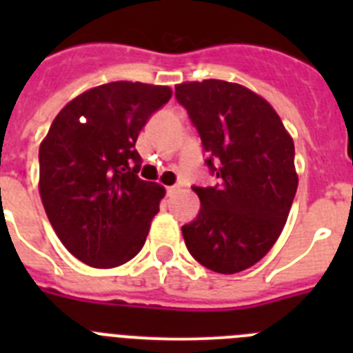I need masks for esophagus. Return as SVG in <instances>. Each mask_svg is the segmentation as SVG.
I'll list each match as a JSON object with an SVG mask.
<instances>
[{
    "mask_svg": "<svg viewBox=\"0 0 353 353\" xmlns=\"http://www.w3.org/2000/svg\"><path fill=\"white\" fill-rule=\"evenodd\" d=\"M166 192H168V196H173V194H176V192H179V185H171V187H168V189H166Z\"/></svg>",
    "mask_w": 353,
    "mask_h": 353,
    "instance_id": "esophagus-1",
    "label": "esophagus"
}]
</instances>
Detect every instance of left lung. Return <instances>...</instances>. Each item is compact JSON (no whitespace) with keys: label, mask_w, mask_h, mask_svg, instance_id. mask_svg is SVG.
I'll use <instances>...</instances> for the list:
<instances>
[{"label":"left lung","mask_w":353,"mask_h":353,"mask_svg":"<svg viewBox=\"0 0 353 353\" xmlns=\"http://www.w3.org/2000/svg\"><path fill=\"white\" fill-rule=\"evenodd\" d=\"M201 136L215 187H192L201 201L182 226L196 261L219 274H235L272 249L288 219L299 176L295 146L276 109L242 84L221 79L174 86Z\"/></svg>","instance_id":"8db88e82"}]
</instances>
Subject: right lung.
Instances as JSON below:
<instances>
[{
    "instance_id": "right-lung-1",
    "label": "right lung",
    "mask_w": 353,
    "mask_h": 353,
    "mask_svg": "<svg viewBox=\"0 0 353 353\" xmlns=\"http://www.w3.org/2000/svg\"><path fill=\"white\" fill-rule=\"evenodd\" d=\"M170 86L114 81L72 99L39 150V191L61 244L83 263L113 269L145 244L166 189L138 176L134 150Z\"/></svg>"
}]
</instances>
